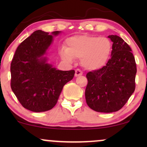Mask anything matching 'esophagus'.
Segmentation results:
<instances>
[{"instance_id":"1","label":"esophagus","mask_w":147,"mask_h":147,"mask_svg":"<svg viewBox=\"0 0 147 147\" xmlns=\"http://www.w3.org/2000/svg\"><path fill=\"white\" fill-rule=\"evenodd\" d=\"M82 74H83V72H82L81 70L79 69H77L75 71V76L76 77H78V76H82Z\"/></svg>"}]
</instances>
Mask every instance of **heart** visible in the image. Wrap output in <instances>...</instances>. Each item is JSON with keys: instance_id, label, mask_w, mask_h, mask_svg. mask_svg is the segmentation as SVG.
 I'll return each mask as SVG.
<instances>
[{"instance_id": "obj_1", "label": "heart", "mask_w": 147, "mask_h": 147, "mask_svg": "<svg viewBox=\"0 0 147 147\" xmlns=\"http://www.w3.org/2000/svg\"><path fill=\"white\" fill-rule=\"evenodd\" d=\"M66 48H62L60 55L64 60L74 61L81 58V64L88 70L103 67L109 59L112 50L110 39L90 35H75L66 39Z\"/></svg>"}]
</instances>
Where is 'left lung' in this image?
I'll use <instances>...</instances> for the list:
<instances>
[{
    "mask_svg": "<svg viewBox=\"0 0 147 147\" xmlns=\"http://www.w3.org/2000/svg\"><path fill=\"white\" fill-rule=\"evenodd\" d=\"M113 42L111 58L99 69L86 74V103L99 112L121 109L135 90L136 65L130 46L117 35H109Z\"/></svg>",
    "mask_w": 147,
    "mask_h": 147,
    "instance_id": "left-lung-1",
    "label": "left lung"
}]
</instances>
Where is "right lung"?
Segmentation results:
<instances>
[{"label": "right lung", "mask_w": 147, "mask_h": 147, "mask_svg": "<svg viewBox=\"0 0 147 147\" xmlns=\"http://www.w3.org/2000/svg\"><path fill=\"white\" fill-rule=\"evenodd\" d=\"M60 31L37 30L18 46L11 64V87L26 109L41 112L53 108L63 86L73 79L75 71H61L43 57Z\"/></svg>", "instance_id": "add662e5"}]
</instances>
